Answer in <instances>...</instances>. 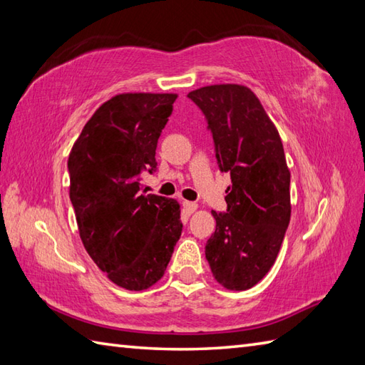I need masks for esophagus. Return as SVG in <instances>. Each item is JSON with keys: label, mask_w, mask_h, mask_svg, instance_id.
Here are the masks:
<instances>
[{"label": "esophagus", "mask_w": 365, "mask_h": 365, "mask_svg": "<svg viewBox=\"0 0 365 365\" xmlns=\"http://www.w3.org/2000/svg\"><path fill=\"white\" fill-rule=\"evenodd\" d=\"M182 207H183L186 215H192L194 211L197 210V203L196 202H190V200H183L182 202Z\"/></svg>", "instance_id": "34e87169"}]
</instances>
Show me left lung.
Returning <instances> with one entry per match:
<instances>
[{"instance_id":"obj_1","label":"left lung","mask_w":365,"mask_h":365,"mask_svg":"<svg viewBox=\"0 0 365 365\" xmlns=\"http://www.w3.org/2000/svg\"><path fill=\"white\" fill-rule=\"evenodd\" d=\"M213 133L219 168L230 174L227 213L205 257L219 284L245 291L274 266L291 219V173L275 124L249 87L216 83L188 93Z\"/></svg>"}]
</instances>
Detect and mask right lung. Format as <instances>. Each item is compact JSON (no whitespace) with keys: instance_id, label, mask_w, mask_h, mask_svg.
<instances>
[{"instance_id":"add662e5","label":"right lung","mask_w":365,"mask_h":365,"mask_svg":"<svg viewBox=\"0 0 365 365\" xmlns=\"http://www.w3.org/2000/svg\"><path fill=\"white\" fill-rule=\"evenodd\" d=\"M175 93H121L101 106L74 141L70 199L83 247L110 282L129 291L155 284L182 235L180 205L140 190Z\"/></svg>"}]
</instances>
